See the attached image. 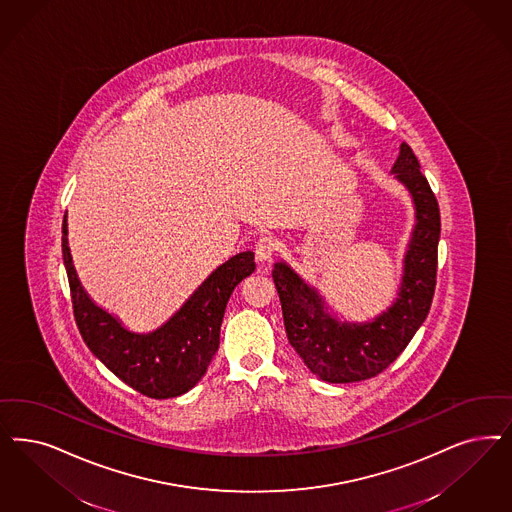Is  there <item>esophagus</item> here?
Here are the masks:
<instances>
[{"instance_id":"34e87169","label":"esophagus","mask_w":512,"mask_h":512,"mask_svg":"<svg viewBox=\"0 0 512 512\" xmlns=\"http://www.w3.org/2000/svg\"><path fill=\"white\" fill-rule=\"evenodd\" d=\"M278 249V242L272 236H261L255 242V257L259 263H268Z\"/></svg>"}]
</instances>
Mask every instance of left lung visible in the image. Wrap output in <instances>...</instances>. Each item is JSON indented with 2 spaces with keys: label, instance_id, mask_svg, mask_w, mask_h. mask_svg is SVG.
Segmentation results:
<instances>
[{
  "label": "left lung",
  "instance_id": "left-lung-1",
  "mask_svg": "<svg viewBox=\"0 0 512 512\" xmlns=\"http://www.w3.org/2000/svg\"><path fill=\"white\" fill-rule=\"evenodd\" d=\"M414 204V229L403 259L397 299L369 321L336 318L323 295L278 261L272 270L289 344L304 365L329 384L369 380L401 355L429 314L437 278L441 213L412 149L401 143L391 168Z\"/></svg>",
  "mask_w": 512,
  "mask_h": 512
}]
</instances>
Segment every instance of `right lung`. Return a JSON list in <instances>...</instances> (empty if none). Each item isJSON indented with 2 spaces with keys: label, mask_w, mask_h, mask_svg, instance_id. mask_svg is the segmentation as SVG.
Returning <instances> with one entry per match:
<instances>
[{
  "label": "right lung",
  "mask_w": 512,
  "mask_h": 512,
  "mask_svg": "<svg viewBox=\"0 0 512 512\" xmlns=\"http://www.w3.org/2000/svg\"><path fill=\"white\" fill-rule=\"evenodd\" d=\"M62 253L73 316L85 344L126 386L151 399L179 397L200 382L219 348V331L230 295L238 283L255 272L253 251L230 257L159 329L134 333L90 299L79 282L68 246V215L62 223Z\"/></svg>",
  "instance_id": "obj_1"
}]
</instances>
